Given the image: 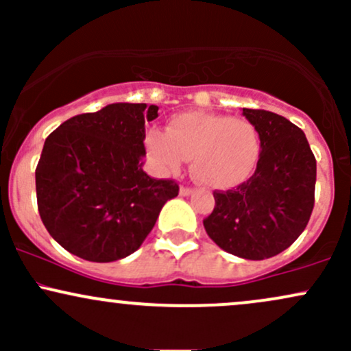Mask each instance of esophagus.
<instances>
[{
  "instance_id": "obj_1",
  "label": "esophagus",
  "mask_w": 351,
  "mask_h": 351,
  "mask_svg": "<svg viewBox=\"0 0 351 351\" xmlns=\"http://www.w3.org/2000/svg\"><path fill=\"white\" fill-rule=\"evenodd\" d=\"M193 193H195V191H193V189L188 188V186H181L180 188V195L181 196H189V195H193Z\"/></svg>"
}]
</instances>
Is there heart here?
<instances>
[{"instance_id": "1", "label": "heart", "mask_w": 351, "mask_h": 351, "mask_svg": "<svg viewBox=\"0 0 351 351\" xmlns=\"http://www.w3.org/2000/svg\"><path fill=\"white\" fill-rule=\"evenodd\" d=\"M148 156L162 173H175L191 158V173L215 189L239 186L251 178L261 156V135L247 119L209 112L175 115L167 130L145 135Z\"/></svg>"}]
</instances>
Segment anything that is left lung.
<instances>
[{
    "label": "left lung",
    "mask_w": 351,
    "mask_h": 351,
    "mask_svg": "<svg viewBox=\"0 0 351 351\" xmlns=\"http://www.w3.org/2000/svg\"><path fill=\"white\" fill-rule=\"evenodd\" d=\"M261 135L254 175L226 193L203 221L223 251L249 261L277 256L307 226L313 209L317 162L307 136L285 117L243 108Z\"/></svg>",
    "instance_id": "left-lung-1"
}]
</instances>
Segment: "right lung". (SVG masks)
I'll return each instance as SVG.
<instances>
[{
    "label": "right lung",
    "mask_w": 351,
    "mask_h": 351,
    "mask_svg": "<svg viewBox=\"0 0 351 351\" xmlns=\"http://www.w3.org/2000/svg\"><path fill=\"white\" fill-rule=\"evenodd\" d=\"M156 117V106L108 104L47 136L36 168L38 209L66 251L90 263L123 259L178 196L175 181L143 171L145 122Z\"/></svg>",
    "instance_id": "add662e5"
}]
</instances>
